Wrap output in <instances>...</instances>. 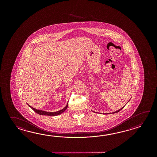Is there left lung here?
<instances>
[{
	"mask_svg": "<svg viewBox=\"0 0 157 157\" xmlns=\"http://www.w3.org/2000/svg\"><path fill=\"white\" fill-rule=\"evenodd\" d=\"M124 107H122V108L121 109H119V110H117V111H116V112H113V113H117V112H119V111H120V110H121V109H122L124 108Z\"/></svg>",
	"mask_w": 157,
	"mask_h": 157,
	"instance_id": "left-lung-1",
	"label": "left lung"
}]
</instances>
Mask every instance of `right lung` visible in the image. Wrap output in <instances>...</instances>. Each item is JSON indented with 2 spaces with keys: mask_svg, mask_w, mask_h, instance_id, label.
Listing matches in <instances>:
<instances>
[{
  "mask_svg": "<svg viewBox=\"0 0 157 157\" xmlns=\"http://www.w3.org/2000/svg\"><path fill=\"white\" fill-rule=\"evenodd\" d=\"M28 105H29L28 104ZM29 106H30V107L31 108V109H32L33 110H34L36 113L39 114H40V115H45V116H55L59 115V114H60L64 112L66 110V109H67V107H68V103H67V105H66V106L63 109L59 110V111H57V112H47L44 111V110H38V109H35V108H33V107H31L30 105H29Z\"/></svg>",
  "mask_w": 157,
  "mask_h": 157,
  "instance_id": "right-lung-1",
  "label": "right lung"
}]
</instances>
